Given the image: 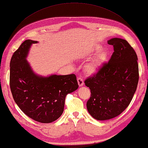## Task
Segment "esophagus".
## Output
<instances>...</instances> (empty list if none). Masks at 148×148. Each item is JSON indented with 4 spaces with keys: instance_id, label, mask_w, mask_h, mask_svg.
<instances>
[{
    "instance_id": "obj_1",
    "label": "esophagus",
    "mask_w": 148,
    "mask_h": 148,
    "mask_svg": "<svg viewBox=\"0 0 148 148\" xmlns=\"http://www.w3.org/2000/svg\"><path fill=\"white\" fill-rule=\"evenodd\" d=\"M77 81H78V86H79L80 87L84 85V80L82 78H77Z\"/></svg>"
}]
</instances>
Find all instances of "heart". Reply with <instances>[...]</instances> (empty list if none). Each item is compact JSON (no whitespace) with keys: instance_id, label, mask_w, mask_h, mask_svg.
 Returning <instances> with one entry per match:
<instances>
[{"instance_id":"obj_1","label":"heart","mask_w":148,"mask_h":148,"mask_svg":"<svg viewBox=\"0 0 148 148\" xmlns=\"http://www.w3.org/2000/svg\"><path fill=\"white\" fill-rule=\"evenodd\" d=\"M102 49L101 47L96 46L92 50V52L94 53H96L100 51ZM108 56V53L106 51H101L97 55H96L91 61H90L86 66V70L87 73L90 75L95 74L99 71V70L103 66L104 62L107 60Z\"/></svg>"}]
</instances>
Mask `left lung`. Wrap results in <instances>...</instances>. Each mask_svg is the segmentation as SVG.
I'll return each mask as SVG.
<instances>
[{"label": "left lung", "instance_id": "left-lung-1", "mask_svg": "<svg viewBox=\"0 0 148 148\" xmlns=\"http://www.w3.org/2000/svg\"><path fill=\"white\" fill-rule=\"evenodd\" d=\"M107 42L113 45L114 51L109 61L85 80L91 93L87 110L99 121L114 118L128 107L139 78L137 56L128 41L114 38Z\"/></svg>", "mask_w": 148, "mask_h": 148}]
</instances>
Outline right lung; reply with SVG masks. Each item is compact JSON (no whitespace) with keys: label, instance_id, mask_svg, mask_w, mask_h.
Masks as SVG:
<instances>
[{"label":"right lung","instance_id":"obj_1","mask_svg":"<svg viewBox=\"0 0 148 148\" xmlns=\"http://www.w3.org/2000/svg\"><path fill=\"white\" fill-rule=\"evenodd\" d=\"M27 40L15 51L10 61V82L15 103L23 112L36 121L49 123L64 111L66 96L77 90L75 74L42 77L32 71L26 60L32 44Z\"/></svg>","mask_w":148,"mask_h":148}]
</instances>
